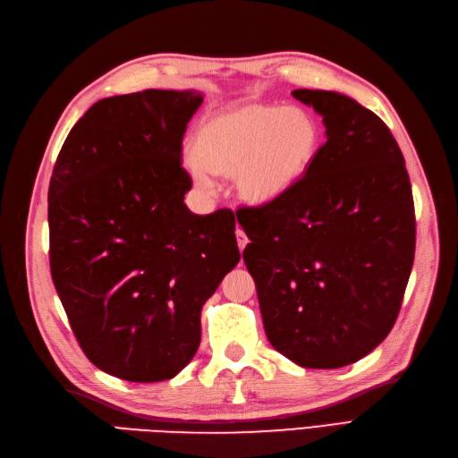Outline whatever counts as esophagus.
<instances>
[{
    "label": "esophagus",
    "instance_id": "esophagus-1",
    "mask_svg": "<svg viewBox=\"0 0 458 458\" xmlns=\"http://www.w3.org/2000/svg\"><path fill=\"white\" fill-rule=\"evenodd\" d=\"M234 234H237V244H239V250L242 252L244 248H246V244H248V237H246V233H244L241 227H237V231H234Z\"/></svg>",
    "mask_w": 458,
    "mask_h": 458
}]
</instances>
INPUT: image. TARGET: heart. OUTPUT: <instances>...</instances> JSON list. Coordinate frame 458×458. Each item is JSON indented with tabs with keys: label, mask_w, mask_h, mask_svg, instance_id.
<instances>
[{
	"label": "heart",
	"mask_w": 458,
	"mask_h": 458,
	"mask_svg": "<svg viewBox=\"0 0 458 458\" xmlns=\"http://www.w3.org/2000/svg\"><path fill=\"white\" fill-rule=\"evenodd\" d=\"M318 145L321 130L308 110L248 103L206 118L183 165L202 191L214 187L212 174L234 175L246 202L266 204L300 182Z\"/></svg>",
	"instance_id": "b5f03b06"
}]
</instances>
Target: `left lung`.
<instances>
[{
  "label": "left lung",
  "mask_w": 458,
  "mask_h": 458,
  "mask_svg": "<svg viewBox=\"0 0 458 458\" xmlns=\"http://www.w3.org/2000/svg\"><path fill=\"white\" fill-rule=\"evenodd\" d=\"M327 141L306 175L271 202L241 208L263 328L306 369H338L390 335L414 259V204L390 128L348 95L294 89Z\"/></svg>",
  "instance_id": "8db88e82"
}]
</instances>
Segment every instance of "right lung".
Returning a JSON list of instances; mask_svg holds the SVG:
<instances>
[{
    "label": "right lung",
    "mask_w": 458,
    "mask_h": 458,
    "mask_svg": "<svg viewBox=\"0 0 458 458\" xmlns=\"http://www.w3.org/2000/svg\"><path fill=\"white\" fill-rule=\"evenodd\" d=\"M199 91L97 101L49 182L53 284L86 357L130 382L174 378L200 344V311L237 266L234 216L192 214L182 165Z\"/></svg>",
    "instance_id": "obj_1"
}]
</instances>
